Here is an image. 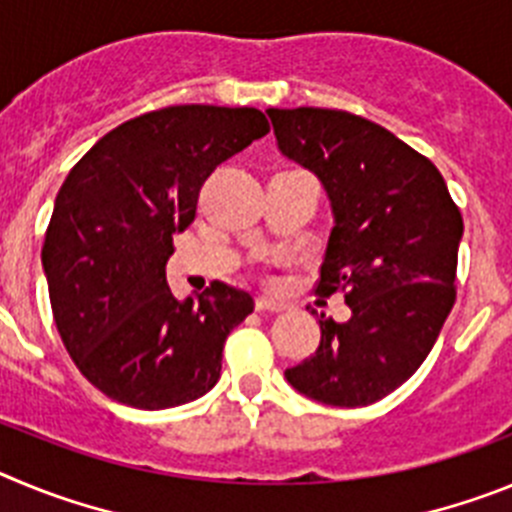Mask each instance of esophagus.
Masks as SVG:
<instances>
[{
  "label": "esophagus",
  "instance_id": "esophagus-1",
  "mask_svg": "<svg viewBox=\"0 0 512 512\" xmlns=\"http://www.w3.org/2000/svg\"><path fill=\"white\" fill-rule=\"evenodd\" d=\"M255 306H257V311H285V308H288V303L278 301V298H270V296H257Z\"/></svg>",
  "mask_w": 512,
  "mask_h": 512
}]
</instances>
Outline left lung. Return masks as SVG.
Returning <instances> with one entry per match:
<instances>
[{
    "instance_id": "1",
    "label": "left lung",
    "mask_w": 512,
    "mask_h": 512,
    "mask_svg": "<svg viewBox=\"0 0 512 512\" xmlns=\"http://www.w3.org/2000/svg\"><path fill=\"white\" fill-rule=\"evenodd\" d=\"M267 117L280 153L329 196L316 293L342 290L352 308L344 324L321 313L319 349L285 380L319 403L370 405L421 367L454 306L462 214L436 165L370 119L313 107Z\"/></svg>"
}]
</instances>
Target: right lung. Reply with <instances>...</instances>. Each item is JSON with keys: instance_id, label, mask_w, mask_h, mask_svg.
Segmentation results:
<instances>
[{"instance_id": "right-lung-1", "label": "right lung", "mask_w": 512, "mask_h": 512, "mask_svg": "<svg viewBox=\"0 0 512 512\" xmlns=\"http://www.w3.org/2000/svg\"><path fill=\"white\" fill-rule=\"evenodd\" d=\"M270 132L260 109L183 104L119 124L71 168L43 245L53 319L81 375L163 411L209 393L255 301L214 280L178 301L165 265L206 178Z\"/></svg>"}]
</instances>
